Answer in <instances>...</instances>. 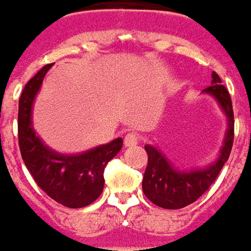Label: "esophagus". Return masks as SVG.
<instances>
[{
  "label": "esophagus",
  "mask_w": 251,
  "mask_h": 251,
  "mask_svg": "<svg viewBox=\"0 0 251 251\" xmlns=\"http://www.w3.org/2000/svg\"><path fill=\"white\" fill-rule=\"evenodd\" d=\"M139 143V134L133 133V132H130V133H127L125 136V139H124V144H125L126 147H132V146H136Z\"/></svg>",
  "instance_id": "obj_1"
}]
</instances>
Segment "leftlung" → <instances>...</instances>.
<instances>
[{
	"label": "left lung",
	"mask_w": 251,
	"mask_h": 251,
	"mask_svg": "<svg viewBox=\"0 0 251 251\" xmlns=\"http://www.w3.org/2000/svg\"><path fill=\"white\" fill-rule=\"evenodd\" d=\"M204 93H208L217 99L221 108L224 109L228 118V132L225 136L224 147L218 160L212 165L204 169H193L185 172L175 168L155 147L149 144L144 146L149 162L143 176V192L150 201L158 207L167 210H177L195 203L215 182L224 164L229 158L235 136V119L229 91L222 84L220 76L212 72L211 86L204 89Z\"/></svg>",
	"instance_id": "8db88e82"
}]
</instances>
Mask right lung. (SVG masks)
<instances>
[{
  "instance_id": "right-lung-1",
  "label": "right lung",
  "mask_w": 251,
  "mask_h": 251,
  "mask_svg": "<svg viewBox=\"0 0 251 251\" xmlns=\"http://www.w3.org/2000/svg\"><path fill=\"white\" fill-rule=\"evenodd\" d=\"M52 64L43 66L26 83L18 112V142L23 162L40 189L56 203L69 208H82L96 201L104 189V169L121 151L124 140L118 137L108 144L77 155H62L50 150L36 136L31 126V104L43 79Z\"/></svg>"
}]
</instances>
